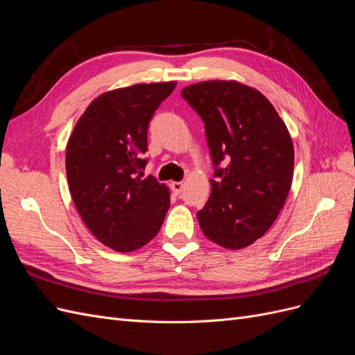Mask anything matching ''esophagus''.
I'll use <instances>...</instances> for the list:
<instances>
[{"label":"esophagus","mask_w":355,"mask_h":355,"mask_svg":"<svg viewBox=\"0 0 355 355\" xmlns=\"http://www.w3.org/2000/svg\"><path fill=\"white\" fill-rule=\"evenodd\" d=\"M170 188H171V191H173L175 194L178 196V194H180L182 189H184V184H182V182H171Z\"/></svg>","instance_id":"obj_1"}]
</instances>
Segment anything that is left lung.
Listing matches in <instances>:
<instances>
[{
	"instance_id": "left-lung-1",
	"label": "left lung",
	"mask_w": 355,
	"mask_h": 355,
	"mask_svg": "<svg viewBox=\"0 0 355 355\" xmlns=\"http://www.w3.org/2000/svg\"><path fill=\"white\" fill-rule=\"evenodd\" d=\"M204 123L214 170L198 213L201 231L225 249L250 245L271 228L293 178V144L262 93L237 81H204L182 90Z\"/></svg>"
}]
</instances>
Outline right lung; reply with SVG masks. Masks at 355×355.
<instances>
[{
	"instance_id": "right-lung-1",
	"label": "right lung",
	"mask_w": 355,
	"mask_h": 355,
	"mask_svg": "<svg viewBox=\"0 0 355 355\" xmlns=\"http://www.w3.org/2000/svg\"><path fill=\"white\" fill-rule=\"evenodd\" d=\"M176 83L136 84L96 98L75 124L67 146L71 196L85 227L116 252H133L158 234L170 192L142 179L148 127Z\"/></svg>"
}]
</instances>
